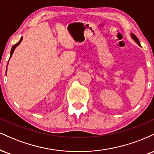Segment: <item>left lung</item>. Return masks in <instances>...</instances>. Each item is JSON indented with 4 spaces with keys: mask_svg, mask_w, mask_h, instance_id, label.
<instances>
[{
    "mask_svg": "<svg viewBox=\"0 0 154 154\" xmlns=\"http://www.w3.org/2000/svg\"><path fill=\"white\" fill-rule=\"evenodd\" d=\"M131 36H132V39H133L134 40H135V41L136 42V43H137V44H138L139 45H140V42H139V40H138V39H137V37L135 36V35H134V34H132V33H131Z\"/></svg>",
    "mask_w": 154,
    "mask_h": 154,
    "instance_id": "left-lung-1",
    "label": "left lung"
}]
</instances>
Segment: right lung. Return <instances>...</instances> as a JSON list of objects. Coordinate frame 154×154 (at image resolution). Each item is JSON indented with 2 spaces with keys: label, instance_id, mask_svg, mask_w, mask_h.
<instances>
[{
  "label": "right lung",
  "instance_id": "obj_1",
  "mask_svg": "<svg viewBox=\"0 0 154 154\" xmlns=\"http://www.w3.org/2000/svg\"><path fill=\"white\" fill-rule=\"evenodd\" d=\"M22 38H21V39H20V40H19V41L18 43H17V44H15V45H13V47H12V48H11V55H10V58L11 57L12 54H13V53H14V50H15L16 47H17V45H19V44H20L21 42H22Z\"/></svg>",
  "mask_w": 154,
  "mask_h": 154
}]
</instances>
